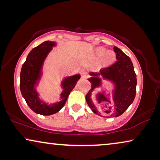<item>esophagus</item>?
I'll use <instances>...</instances> for the list:
<instances>
[{"label":"esophagus","instance_id":"1","mask_svg":"<svg viewBox=\"0 0 160 160\" xmlns=\"http://www.w3.org/2000/svg\"><path fill=\"white\" fill-rule=\"evenodd\" d=\"M81 75H82V77L83 78H86L87 77V71L83 69V70L81 71Z\"/></svg>","mask_w":160,"mask_h":160}]
</instances>
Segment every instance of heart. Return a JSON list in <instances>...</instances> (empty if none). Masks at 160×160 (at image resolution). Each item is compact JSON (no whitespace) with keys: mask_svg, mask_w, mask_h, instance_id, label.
I'll return each instance as SVG.
<instances>
[{"mask_svg":"<svg viewBox=\"0 0 160 160\" xmlns=\"http://www.w3.org/2000/svg\"><path fill=\"white\" fill-rule=\"evenodd\" d=\"M94 56L96 59H99L102 57V64L104 66H108L112 64L116 59V55L112 50H106L104 48H97L94 50Z\"/></svg>","mask_w":160,"mask_h":160,"instance_id":"heart-1","label":"heart"}]
</instances>
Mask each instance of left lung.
I'll use <instances>...</instances> for the list:
<instances>
[{
	"mask_svg": "<svg viewBox=\"0 0 160 160\" xmlns=\"http://www.w3.org/2000/svg\"><path fill=\"white\" fill-rule=\"evenodd\" d=\"M118 61L108 68H102L99 73H90L91 77L88 78L92 88L86 95V101L95 114L102 116L92 100V94L97 88L102 85V80L110 81L114 85L112 91V107L105 112L110 113V117L121 115L130 106L135 99L137 79L133 63L130 58L119 49L114 47Z\"/></svg>",
	"mask_w": 160,
	"mask_h": 160,
	"instance_id": "left-lung-1",
	"label": "left lung"
}]
</instances>
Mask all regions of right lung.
<instances>
[{"label": "right lung", "mask_w": 160, "mask_h": 160, "mask_svg": "<svg viewBox=\"0 0 160 160\" xmlns=\"http://www.w3.org/2000/svg\"><path fill=\"white\" fill-rule=\"evenodd\" d=\"M56 45L55 42L45 41L33 48L27 55L21 70L20 90L22 97L30 109L37 114L50 115L58 112L65 105L69 94L81 77L80 74H76L63 78L61 82L63 91L60 94L61 101L58 102L48 105L40 98L36 87L41 79L45 60Z\"/></svg>", "instance_id": "add662e5"}]
</instances>
